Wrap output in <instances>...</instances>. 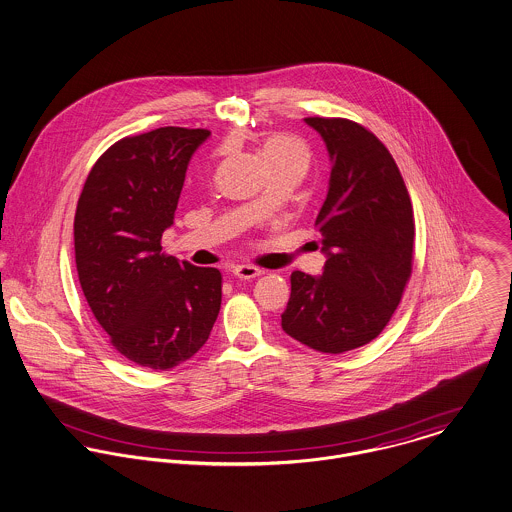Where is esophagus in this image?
<instances>
[{"label": "esophagus", "instance_id": "esophagus-1", "mask_svg": "<svg viewBox=\"0 0 512 512\" xmlns=\"http://www.w3.org/2000/svg\"><path fill=\"white\" fill-rule=\"evenodd\" d=\"M233 274L236 278L240 279H254L258 276H262L264 272L258 268V266H252V264H240V266H234Z\"/></svg>", "mask_w": 512, "mask_h": 512}]
</instances>
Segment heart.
<instances>
[{"label": "heart", "instance_id": "heart-1", "mask_svg": "<svg viewBox=\"0 0 512 512\" xmlns=\"http://www.w3.org/2000/svg\"><path fill=\"white\" fill-rule=\"evenodd\" d=\"M260 152L270 166L297 162L307 168V164H309L307 144L293 135H287V133L266 135L260 144Z\"/></svg>", "mask_w": 512, "mask_h": 512}]
</instances>
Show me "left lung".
<instances>
[{"instance_id":"obj_1","label":"left lung","mask_w":512,"mask_h":512,"mask_svg":"<svg viewBox=\"0 0 512 512\" xmlns=\"http://www.w3.org/2000/svg\"><path fill=\"white\" fill-rule=\"evenodd\" d=\"M332 162L315 221L326 264L313 278L291 274L281 328L297 342L342 354L381 334L413 272L415 215L403 176L385 144L350 119L307 117Z\"/></svg>"}]
</instances>
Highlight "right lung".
<instances>
[{"mask_svg":"<svg viewBox=\"0 0 512 512\" xmlns=\"http://www.w3.org/2000/svg\"><path fill=\"white\" fill-rule=\"evenodd\" d=\"M207 129L160 127L111 144L93 164L74 217L82 291L113 348L150 370L189 360L223 295L217 268L162 252L195 148Z\"/></svg>","mask_w":512,"mask_h":512,"instance_id":"right-lung-1","label":"right lung"}]
</instances>
